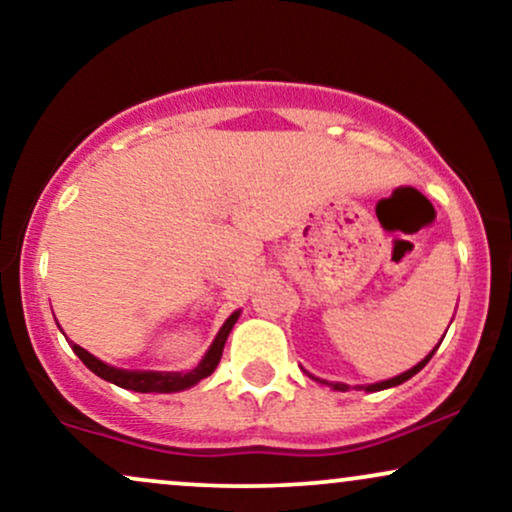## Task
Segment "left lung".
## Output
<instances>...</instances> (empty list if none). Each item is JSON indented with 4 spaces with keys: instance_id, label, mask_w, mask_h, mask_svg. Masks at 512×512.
<instances>
[{
    "instance_id": "obj_1",
    "label": "left lung",
    "mask_w": 512,
    "mask_h": 512,
    "mask_svg": "<svg viewBox=\"0 0 512 512\" xmlns=\"http://www.w3.org/2000/svg\"><path fill=\"white\" fill-rule=\"evenodd\" d=\"M445 332H448V330H445ZM443 337H445V334H443ZM440 342H443V339H440ZM438 346H440V344H438ZM438 346H436V349H438ZM436 349H433V351H431V354H428V356L424 358V361H419V363H416V366H414V368H409V370H404V373H399V375H395V378H390V380H383V383H373V385H361V387H356V390H366V392H378V390H387V387H395V385H402V383H407V380H409V378H414V375H416V373H419V370H421V368H424L428 361H431V356H433V354H436ZM310 378H313V375H310ZM315 380H320V378H315ZM320 383H322V385H330V387H332V390H339V392H346V390H349V385H344V383H327V380H320Z\"/></svg>"
}]
</instances>
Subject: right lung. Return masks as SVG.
<instances>
[{
    "instance_id": "1",
    "label": "right lung",
    "mask_w": 512,
    "mask_h": 512,
    "mask_svg": "<svg viewBox=\"0 0 512 512\" xmlns=\"http://www.w3.org/2000/svg\"><path fill=\"white\" fill-rule=\"evenodd\" d=\"M238 315H240V310H236V313L223 322V327L219 330V334H216L214 342H211L207 354H204V358L197 363L195 368L187 370V373H158V370L115 368V366H108V363H103L101 358L88 354V351L81 349L79 344H74V342H69V344H72L74 354L84 361V366L88 370H93L98 378L108 380V383H113L117 387H125V390H134V392H180V390H187V387L197 385L199 380H204L207 375L214 373V368L219 366V361H221L223 344H226L228 334H231L233 325H236Z\"/></svg>"
}]
</instances>
